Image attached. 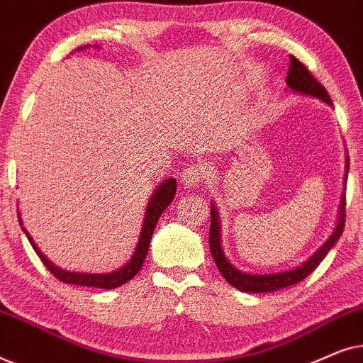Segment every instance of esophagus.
<instances>
[{"label":"esophagus","mask_w":363,"mask_h":363,"mask_svg":"<svg viewBox=\"0 0 363 363\" xmlns=\"http://www.w3.org/2000/svg\"><path fill=\"white\" fill-rule=\"evenodd\" d=\"M205 180V170L200 165H188L182 173V183L185 186H198Z\"/></svg>","instance_id":"1"}]
</instances>
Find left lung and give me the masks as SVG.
<instances>
[{"mask_svg":"<svg viewBox=\"0 0 363 363\" xmlns=\"http://www.w3.org/2000/svg\"><path fill=\"white\" fill-rule=\"evenodd\" d=\"M286 84L292 89L294 92H301L304 96L317 97L320 101H324L332 106L330 96L327 94L325 87L322 86L319 81H315V77L312 76L309 69L302 64L299 59L294 56H289V71H287ZM347 173H349V160H347ZM345 226V195L342 196V205L339 211V223H337L334 235L322 245L319 250L314 252V256L309 257V261H306L304 264L291 271L284 272H276V274H247V272L238 271L236 267L231 266V262L226 259L221 250V241H220V221H218V211L215 205L211 206V223H210V251L213 259L216 262V267L220 269L223 277L230 282L233 287L240 289L242 292H272L282 287L297 284L302 279H306L317 266L320 264V261L324 259L332 247L335 246V242L339 241V238L344 231Z\"/></svg>","mask_w":363,"mask_h":363,"instance_id":"left-lung-1","label":"left lung"}]
</instances>
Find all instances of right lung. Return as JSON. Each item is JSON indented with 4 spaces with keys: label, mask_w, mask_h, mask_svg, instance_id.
Returning a JSON list of instances; mask_svg holds the SVG:
<instances>
[{
    "label": "right lung",
    "mask_w": 363,
    "mask_h": 363,
    "mask_svg": "<svg viewBox=\"0 0 363 363\" xmlns=\"http://www.w3.org/2000/svg\"><path fill=\"white\" fill-rule=\"evenodd\" d=\"M82 49V48H81ZM177 191V180L175 178H168L162 183L160 186L157 188L155 193H153L152 200L148 201L147 206V215H145V223H143L142 233H140V241H138L137 250L133 252L132 259L127 262L125 266H122L121 269L113 271V272H107V274H84V272H69V271H62L52 264L51 261L48 259L46 256L39 251V247L34 245L33 238L29 236V233H26L29 242L34 247V251L38 252V256L41 257L43 264L48 267L49 272L56 277V279L66 282V284H76V286H87V287H101V289H116V287L125 284L132 279L133 276L140 271V267L143 266V261H145V256L148 252V246H150V240L153 235V230H155L158 218L162 216V213L165 208L170 205L173 196H175ZM19 218V215H18ZM19 223H21V218H19Z\"/></svg>",
    "instance_id": "obj_1"
}]
</instances>
